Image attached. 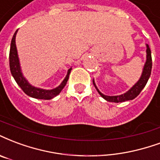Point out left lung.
Here are the masks:
<instances>
[{
    "mask_svg": "<svg viewBox=\"0 0 160 160\" xmlns=\"http://www.w3.org/2000/svg\"><path fill=\"white\" fill-rule=\"evenodd\" d=\"M151 70H152V56H151V51H150L149 46L147 44V61L146 63L144 65L143 68L142 74L141 76L140 80H138L137 84H135V86L131 90H129L128 92H125V94L119 96H105L102 93L99 92V90L97 88L95 85V82L93 80V85L96 87V89L98 92V93L101 95L102 98H103L105 100L108 102H122L129 101L132 100L140 94L142 90L145 87L148 80L149 79L150 74H151Z\"/></svg>",
    "mask_w": 160,
    "mask_h": 160,
    "instance_id": "1",
    "label": "left lung"
}]
</instances>
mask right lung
Here are the masks:
<instances>
[{"label":"right lung","instance_id":"right-lung-1","mask_svg":"<svg viewBox=\"0 0 160 160\" xmlns=\"http://www.w3.org/2000/svg\"><path fill=\"white\" fill-rule=\"evenodd\" d=\"M18 30L14 33L12 41H11V47H10V52H9V65H10V70L11 73L13 76L14 80H16V82L18 86L21 87V89L23 90V92L27 94L29 97L37 99H44V100H49L52 98H55L61 92L65 85L67 84V81L69 77V74L72 68H69L68 70L67 76L65 77L61 85L58 86L57 88L52 90H44L36 88L35 86H32L29 82L25 80V78L23 76V74L21 73L20 69L19 60L18 57L17 48H16V43H15V37L17 35Z\"/></svg>","mask_w":160,"mask_h":160}]
</instances>
